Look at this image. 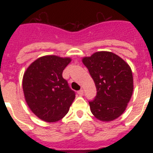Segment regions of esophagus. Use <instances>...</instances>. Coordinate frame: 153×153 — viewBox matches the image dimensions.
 Masks as SVG:
<instances>
[{
    "mask_svg": "<svg viewBox=\"0 0 153 153\" xmlns=\"http://www.w3.org/2000/svg\"><path fill=\"white\" fill-rule=\"evenodd\" d=\"M77 93L79 96H83V90H79L77 91Z\"/></svg>",
    "mask_w": 153,
    "mask_h": 153,
    "instance_id": "obj_1",
    "label": "esophagus"
}]
</instances>
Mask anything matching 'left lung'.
Returning <instances> with one entry per match:
<instances>
[{
	"instance_id": "1",
	"label": "left lung",
	"mask_w": 153,
	"mask_h": 153,
	"mask_svg": "<svg viewBox=\"0 0 153 153\" xmlns=\"http://www.w3.org/2000/svg\"><path fill=\"white\" fill-rule=\"evenodd\" d=\"M97 88V95L89 101L90 110L101 121L109 122L125 111L133 91V78L129 66L113 53L101 51L84 57Z\"/></svg>"
}]
</instances>
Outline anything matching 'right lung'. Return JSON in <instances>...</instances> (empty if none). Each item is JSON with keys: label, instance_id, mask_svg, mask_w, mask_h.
<instances>
[{"label": "right lung", "instance_id": "obj_1", "mask_svg": "<svg viewBox=\"0 0 153 153\" xmlns=\"http://www.w3.org/2000/svg\"><path fill=\"white\" fill-rule=\"evenodd\" d=\"M70 58L44 56L30 65L23 78L25 100L31 111L47 122H56L69 111L75 92L62 76Z\"/></svg>", "mask_w": 153, "mask_h": 153}]
</instances>
